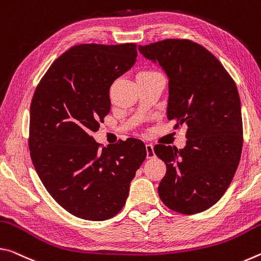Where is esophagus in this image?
Returning a JSON list of instances; mask_svg holds the SVG:
<instances>
[{
    "label": "esophagus",
    "mask_w": 261,
    "mask_h": 261,
    "mask_svg": "<svg viewBox=\"0 0 261 261\" xmlns=\"http://www.w3.org/2000/svg\"><path fill=\"white\" fill-rule=\"evenodd\" d=\"M146 150H147V159H153V157H155V151H153V146L151 143L146 144Z\"/></svg>",
    "instance_id": "1"
}]
</instances>
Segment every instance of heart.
<instances>
[{
	"label": "heart",
	"instance_id": "1",
	"mask_svg": "<svg viewBox=\"0 0 261 261\" xmlns=\"http://www.w3.org/2000/svg\"><path fill=\"white\" fill-rule=\"evenodd\" d=\"M148 72H153V71H150V70H142V71H140L139 74H148Z\"/></svg>",
	"mask_w": 261,
	"mask_h": 261
}]
</instances>
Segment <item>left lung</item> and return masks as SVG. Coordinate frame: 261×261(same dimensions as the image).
<instances>
[{"label":"left lung","mask_w":261,"mask_h":261,"mask_svg":"<svg viewBox=\"0 0 261 261\" xmlns=\"http://www.w3.org/2000/svg\"><path fill=\"white\" fill-rule=\"evenodd\" d=\"M169 80L168 119L187 126L182 149L157 144L166 164L159 186L166 207L196 214L222 198L238 168L243 148L241 99L231 76L201 45L166 39L139 46Z\"/></svg>","instance_id":"obj_1"}]
</instances>
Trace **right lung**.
I'll list each match as a JSON object with an SVG mask.
<instances>
[{
  "instance_id": "obj_1",
  "label": "right lung",
  "mask_w": 261,
  "mask_h": 261,
  "mask_svg": "<svg viewBox=\"0 0 261 261\" xmlns=\"http://www.w3.org/2000/svg\"><path fill=\"white\" fill-rule=\"evenodd\" d=\"M135 44L72 46L38 84L29 148L41 182L76 217L104 221L121 211L146 146L129 138L99 149L91 136L111 110L110 88L134 66Z\"/></svg>"
}]
</instances>
